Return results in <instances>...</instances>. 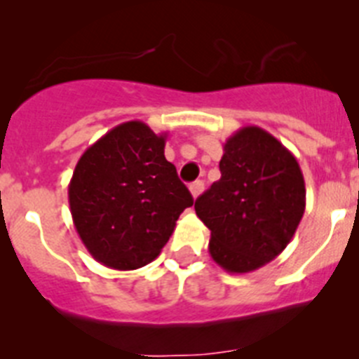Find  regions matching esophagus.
<instances>
[{
  "label": "esophagus",
  "mask_w": 359,
  "mask_h": 359,
  "mask_svg": "<svg viewBox=\"0 0 359 359\" xmlns=\"http://www.w3.org/2000/svg\"><path fill=\"white\" fill-rule=\"evenodd\" d=\"M203 187H205V184H203V180H195V182L191 184L189 191H191V195H193V198H198V196L202 195Z\"/></svg>",
  "instance_id": "obj_1"
}]
</instances>
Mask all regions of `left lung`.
I'll use <instances>...</instances> for the list:
<instances>
[{"label": "left lung", "mask_w": 359, "mask_h": 359, "mask_svg": "<svg viewBox=\"0 0 359 359\" xmlns=\"http://www.w3.org/2000/svg\"><path fill=\"white\" fill-rule=\"evenodd\" d=\"M221 179L198 196L209 253L226 273H251L276 259L296 233L306 189L299 164L273 134L248 126L223 145Z\"/></svg>", "instance_id": "left-lung-1"}]
</instances>
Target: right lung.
<instances>
[{
    "instance_id": "1",
    "label": "right lung",
    "mask_w": 359,
    "mask_h": 359,
    "mask_svg": "<svg viewBox=\"0 0 359 359\" xmlns=\"http://www.w3.org/2000/svg\"><path fill=\"white\" fill-rule=\"evenodd\" d=\"M166 133L130 120L79 157L69 184L74 226L97 262L118 271L161 253L193 196L164 157Z\"/></svg>"
}]
</instances>
